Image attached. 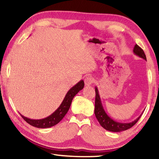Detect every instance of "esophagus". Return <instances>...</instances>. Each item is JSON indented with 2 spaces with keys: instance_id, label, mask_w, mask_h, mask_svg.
Wrapping results in <instances>:
<instances>
[{
  "instance_id": "esophagus-1",
  "label": "esophagus",
  "mask_w": 159,
  "mask_h": 159,
  "mask_svg": "<svg viewBox=\"0 0 159 159\" xmlns=\"http://www.w3.org/2000/svg\"><path fill=\"white\" fill-rule=\"evenodd\" d=\"M94 81H95V80L90 76H88L85 79V84L86 86H90V85H92Z\"/></svg>"
}]
</instances>
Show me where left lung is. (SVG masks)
Returning <instances> with one entry per match:
<instances>
[{
  "label": "left lung",
  "instance_id": "8db88e82",
  "mask_svg": "<svg viewBox=\"0 0 159 159\" xmlns=\"http://www.w3.org/2000/svg\"><path fill=\"white\" fill-rule=\"evenodd\" d=\"M133 52L135 55L138 56V57L144 59L147 61L146 55L144 52L143 50L140 47H139L138 45L135 44L133 48ZM95 114L97 118V119L99 123V124L102 125L105 130L111 131V132H121L128 130V129L130 128L135 124V123L138 121L139 118L142 114V112L141 115L139 117L136 118L133 121L130 123H121L118 122L116 120H114V119L109 116L106 111H104V107L102 106V101L100 96H99V91L97 86L95 87Z\"/></svg>",
  "mask_w": 159,
  "mask_h": 159
}]
</instances>
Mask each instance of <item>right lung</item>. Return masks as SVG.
Returning a JSON list of instances; mask_svg holds the SVG:
<instances>
[{
  "instance_id": "add662e5",
  "label": "right lung",
  "mask_w": 159,
  "mask_h": 159,
  "mask_svg": "<svg viewBox=\"0 0 159 159\" xmlns=\"http://www.w3.org/2000/svg\"><path fill=\"white\" fill-rule=\"evenodd\" d=\"M83 87H84V81L83 80H80L79 83H77L67 92L60 107L52 114L46 118H42V119H31V118L24 116L21 114H20L26 123L36 128H47L52 127V126L57 125L64 117V116L68 112L70 108L72 99L80 90L83 89Z\"/></svg>"
}]
</instances>
